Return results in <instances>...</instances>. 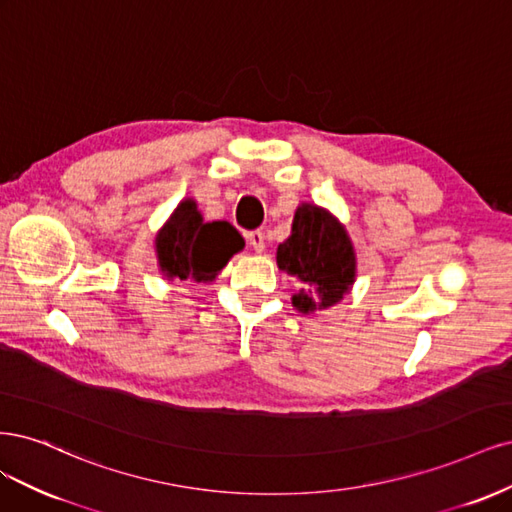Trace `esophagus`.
I'll return each mask as SVG.
<instances>
[{
	"mask_svg": "<svg viewBox=\"0 0 512 512\" xmlns=\"http://www.w3.org/2000/svg\"><path fill=\"white\" fill-rule=\"evenodd\" d=\"M263 240H266V236H263L261 229H255V232L246 234V242H249V246L255 253H263V249H266V242Z\"/></svg>",
	"mask_w": 512,
	"mask_h": 512,
	"instance_id": "obj_1",
	"label": "esophagus"
}]
</instances>
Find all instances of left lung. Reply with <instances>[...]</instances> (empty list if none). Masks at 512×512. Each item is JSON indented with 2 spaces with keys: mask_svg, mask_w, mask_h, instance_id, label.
<instances>
[{
  "mask_svg": "<svg viewBox=\"0 0 512 512\" xmlns=\"http://www.w3.org/2000/svg\"><path fill=\"white\" fill-rule=\"evenodd\" d=\"M278 268L300 280L291 304L304 315L338 304L355 283L357 259L344 225L325 208L302 204L291 236L278 244Z\"/></svg>",
  "mask_w": 512,
  "mask_h": 512,
  "instance_id": "left-lung-1",
  "label": "left lung"
}]
</instances>
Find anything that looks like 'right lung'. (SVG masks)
Listing matches in <instances>:
<instances>
[{"mask_svg": "<svg viewBox=\"0 0 512 512\" xmlns=\"http://www.w3.org/2000/svg\"><path fill=\"white\" fill-rule=\"evenodd\" d=\"M244 249V240L227 221L204 223L195 200L180 202L168 223L159 229L155 251L166 278L212 283L232 255Z\"/></svg>", "mask_w": 512, "mask_h": 512, "instance_id": "right-lung-1", "label": "right lung"}]
</instances>
